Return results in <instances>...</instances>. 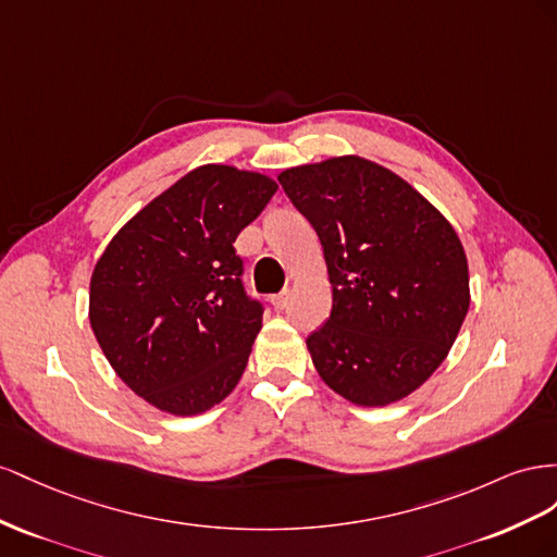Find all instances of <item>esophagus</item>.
I'll return each mask as SVG.
<instances>
[{"mask_svg":"<svg viewBox=\"0 0 557 557\" xmlns=\"http://www.w3.org/2000/svg\"><path fill=\"white\" fill-rule=\"evenodd\" d=\"M289 300H292V292L284 289V292H280V294H275L273 298H270V304H273L277 310H284V308L289 306Z\"/></svg>","mask_w":557,"mask_h":557,"instance_id":"34e87169","label":"esophagus"}]
</instances>
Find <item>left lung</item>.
<instances>
[{
    "label": "left lung",
    "mask_w": 557,
    "mask_h": 557,
    "mask_svg": "<svg viewBox=\"0 0 557 557\" xmlns=\"http://www.w3.org/2000/svg\"><path fill=\"white\" fill-rule=\"evenodd\" d=\"M320 235L333 306L308 336L324 383L357 406L416 392L448 357L469 310L462 243L399 174L359 156L280 174Z\"/></svg>",
    "instance_id": "8db88e82"
}]
</instances>
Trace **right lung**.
Wrapping results in <instances>:
<instances>
[{
    "label": "right lung",
    "mask_w": 557,
    "mask_h": 557,
    "mask_svg": "<svg viewBox=\"0 0 557 557\" xmlns=\"http://www.w3.org/2000/svg\"><path fill=\"white\" fill-rule=\"evenodd\" d=\"M275 190L265 174L200 165L141 208L95 263V338L158 410L198 416L243 377L263 306L245 294L233 243Z\"/></svg>",
    "instance_id": "right-lung-1"
}]
</instances>
